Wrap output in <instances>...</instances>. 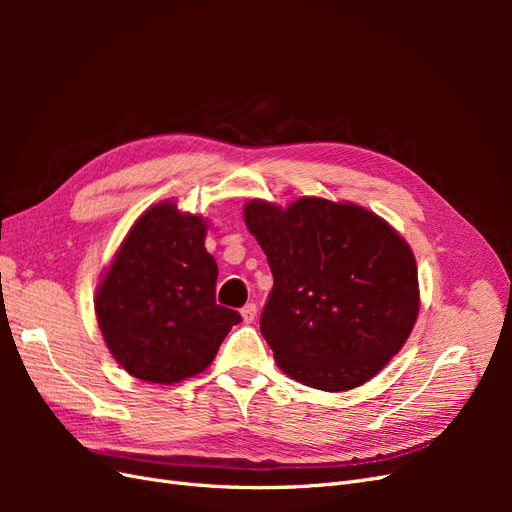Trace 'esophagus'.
Returning a JSON list of instances; mask_svg holds the SVG:
<instances>
[{"label":"esophagus","instance_id":"obj_1","mask_svg":"<svg viewBox=\"0 0 512 512\" xmlns=\"http://www.w3.org/2000/svg\"><path fill=\"white\" fill-rule=\"evenodd\" d=\"M256 312H258L256 303H247V305H243V307H241V316H243V320H245L247 324L256 320Z\"/></svg>","mask_w":512,"mask_h":512}]
</instances>
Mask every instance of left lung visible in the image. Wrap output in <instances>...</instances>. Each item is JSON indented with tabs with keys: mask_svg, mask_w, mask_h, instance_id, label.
I'll use <instances>...</instances> for the list:
<instances>
[{
	"mask_svg": "<svg viewBox=\"0 0 512 512\" xmlns=\"http://www.w3.org/2000/svg\"><path fill=\"white\" fill-rule=\"evenodd\" d=\"M243 220L273 273L260 331L286 376L335 393L389 365L421 307L414 254L389 222L318 196L254 198Z\"/></svg>",
	"mask_w": 512,
	"mask_h": 512,
	"instance_id": "obj_1",
	"label": "left lung"
}]
</instances>
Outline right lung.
Returning a JSON list of instances; mask_svg holds the SVG:
<instances>
[{
	"label": "right lung",
	"mask_w": 512,
	"mask_h": 512,
	"mask_svg": "<svg viewBox=\"0 0 512 512\" xmlns=\"http://www.w3.org/2000/svg\"><path fill=\"white\" fill-rule=\"evenodd\" d=\"M209 220L151 205L128 230L96 286V320L113 359L130 376L175 384L205 371L239 324L215 303L218 262L207 252Z\"/></svg>",
	"instance_id": "add662e5"
}]
</instances>
